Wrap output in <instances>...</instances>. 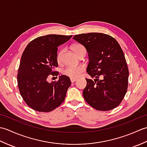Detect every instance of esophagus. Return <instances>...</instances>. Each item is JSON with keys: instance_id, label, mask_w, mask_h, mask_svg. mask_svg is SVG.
<instances>
[{"instance_id": "obj_1", "label": "esophagus", "mask_w": 147, "mask_h": 147, "mask_svg": "<svg viewBox=\"0 0 147 147\" xmlns=\"http://www.w3.org/2000/svg\"><path fill=\"white\" fill-rule=\"evenodd\" d=\"M76 80H77V79H76V78H71V83L75 82Z\"/></svg>"}]
</instances>
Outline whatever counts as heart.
I'll list each match as a JSON object with an SVG mask.
<instances>
[{
    "label": "heart",
    "instance_id": "obj_1",
    "mask_svg": "<svg viewBox=\"0 0 147 147\" xmlns=\"http://www.w3.org/2000/svg\"><path fill=\"white\" fill-rule=\"evenodd\" d=\"M72 50L75 53L77 56L80 57L82 55H86V50L85 46L81 43H75L72 46ZM64 53V49H61L59 51L57 54V61L58 63H61L63 58ZM85 71V67L82 65L78 66H69L64 69L62 71V74L71 78H77Z\"/></svg>",
    "mask_w": 147,
    "mask_h": 147
}]
</instances>
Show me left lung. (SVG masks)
Instances as JSON below:
<instances>
[{
    "mask_svg": "<svg viewBox=\"0 0 147 147\" xmlns=\"http://www.w3.org/2000/svg\"><path fill=\"white\" fill-rule=\"evenodd\" d=\"M73 39L85 46L89 56L86 71L95 78L94 81L86 79L83 92L85 101L100 111L117 107L127 92L129 77L120 45L112 36L102 33H82L74 35Z\"/></svg>",
    "mask_w": 147,
    "mask_h": 147,
    "instance_id": "left-lung-1",
    "label": "left lung"
}]
</instances>
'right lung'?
Listing matches in <instances>:
<instances>
[{"instance_id": "add662e5", "label": "right lung", "mask_w": 147, "mask_h": 147, "mask_svg": "<svg viewBox=\"0 0 147 147\" xmlns=\"http://www.w3.org/2000/svg\"><path fill=\"white\" fill-rule=\"evenodd\" d=\"M71 37L61 35L39 36L24 49L18 71V85L23 100L33 110L51 112L64 101L71 84L69 78L61 75L58 81L51 83L47 78L49 75L57 78V47Z\"/></svg>"}]
</instances>
